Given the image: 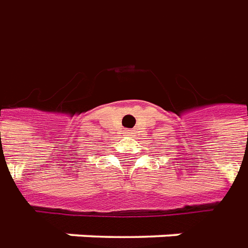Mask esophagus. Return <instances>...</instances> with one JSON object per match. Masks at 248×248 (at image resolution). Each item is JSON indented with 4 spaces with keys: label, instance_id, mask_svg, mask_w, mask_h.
I'll return each mask as SVG.
<instances>
[{
    "label": "esophagus",
    "instance_id": "34e87169",
    "mask_svg": "<svg viewBox=\"0 0 248 248\" xmlns=\"http://www.w3.org/2000/svg\"><path fill=\"white\" fill-rule=\"evenodd\" d=\"M125 134H127L128 136H134V132H132V131H125Z\"/></svg>",
    "mask_w": 248,
    "mask_h": 248
}]
</instances>
